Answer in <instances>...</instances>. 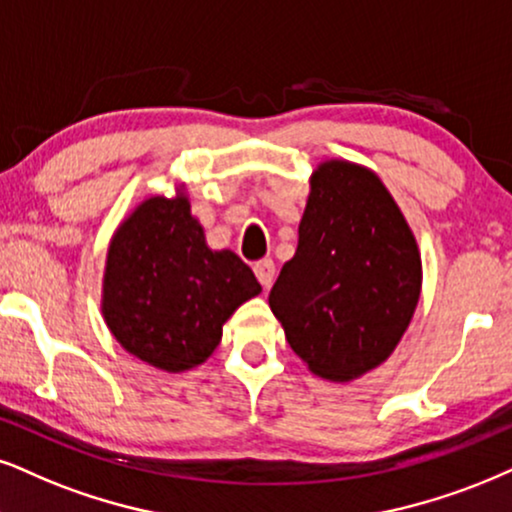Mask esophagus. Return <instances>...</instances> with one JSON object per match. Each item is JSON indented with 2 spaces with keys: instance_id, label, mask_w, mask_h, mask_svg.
<instances>
[{
  "instance_id": "obj_1",
  "label": "esophagus",
  "mask_w": 512,
  "mask_h": 512,
  "mask_svg": "<svg viewBox=\"0 0 512 512\" xmlns=\"http://www.w3.org/2000/svg\"><path fill=\"white\" fill-rule=\"evenodd\" d=\"M254 273L258 277V282H261L263 289H270L275 280V263L270 261V258H263V261H258L254 266Z\"/></svg>"
}]
</instances>
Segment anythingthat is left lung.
Masks as SVG:
<instances>
[{"label": "left lung", "mask_w": 512, "mask_h": 512, "mask_svg": "<svg viewBox=\"0 0 512 512\" xmlns=\"http://www.w3.org/2000/svg\"><path fill=\"white\" fill-rule=\"evenodd\" d=\"M299 246L268 304L313 375L351 382L382 365L422 292L413 230L375 170L325 159L308 178Z\"/></svg>", "instance_id": "8db88e82"}]
</instances>
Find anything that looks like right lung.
<instances>
[{
	"instance_id": "1",
	"label": "right lung",
	"mask_w": 512,
	"mask_h": 512,
	"mask_svg": "<svg viewBox=\"0 0 512 512\" xmlns=\"http://www.w3.org/2000/svg\"><path fill=\"white\" fill-rule=\"evenodd\" d=\"M258 294L261 285L235 251L206 244L185 185L173 197L140 201L106 251L104 323L125 351L163 372L206 363L230 315Z\"/></svg>"
}]
</instances>
